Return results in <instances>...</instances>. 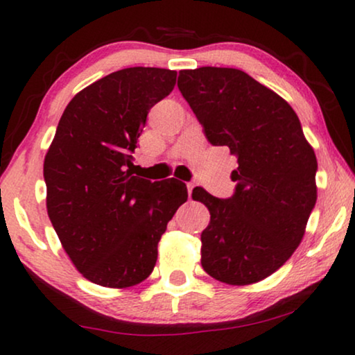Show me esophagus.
<instances>
[{
	"label": "esophagus",
	"instance_id": "esophagus-1",
	"mask_svg": "<svg viewBox=\"0 0 355 355\" xmlns=\"http://www.w3.org/2000/svg\"><path fill=\"white\" fill-rule=\"evenodd\" d=\"M192 191H193V184L189 182L187 184V193H189V198H192Z\"/></svg>",
	"mask_w": 355,
	"mask_h": 355
}]
</instances>
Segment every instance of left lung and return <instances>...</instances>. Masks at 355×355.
I'll use <instances>...</instances> for the list:
<instances>
[{"mask_svg":"<svg viewBox=\"0 0 355 355\" xmlns=\"http://www.w3.org/2000/svg\"><path fill=\"white\" fill-rule=\"evenodd\" d=\"M178 87L211 145L236 155V191L193 200L210 211L202 266L221 283L245 286L283 266L302 241L317 202V157L297 114L278 94L232 67L179 71Z\"/></svg>","mask_w":355,"mask_h":355,"instance_id":"obj_1","label":"left lung"}]
</instances>
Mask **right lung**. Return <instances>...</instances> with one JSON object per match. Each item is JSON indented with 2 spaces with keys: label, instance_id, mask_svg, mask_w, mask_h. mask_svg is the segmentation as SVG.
I'll return each instance as SVG.
<instances>
[{
  "label": "right lung",
  "instance_id": "right-lung-1",
  "mask_svg": "<svg viewBox=\"0 0 355 355\" xmlns=\"http://www.w3.org/2000/svg\"><path fill=\"white\" fill-rule=\"evenodd\" d=\"M176 71L128 67L80 90L66 106L43 163L46 210L76 268L105 288L148 278L168 221L187 200L178 179L130 171L150 108L171 94Z\"/></svg>",
  "mask_w": 355,
  "mask_h": 355
}]
</instances>
